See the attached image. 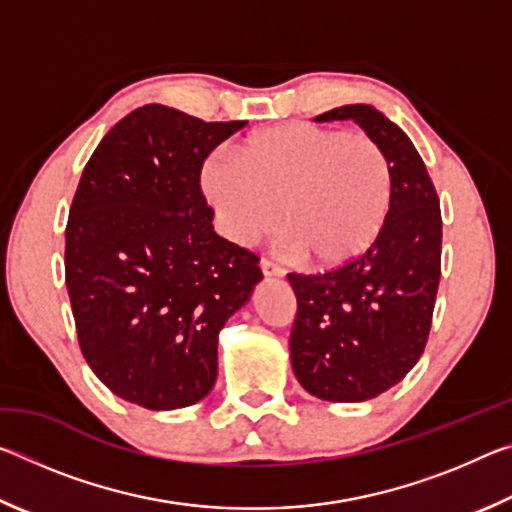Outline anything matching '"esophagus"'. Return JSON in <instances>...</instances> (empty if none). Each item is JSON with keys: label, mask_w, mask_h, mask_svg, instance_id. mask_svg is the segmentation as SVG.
Listing matches in <instances>:
<instances>
[{"label": "esophagus", "mask_w": 512, "mask_h": 512, "mask_svg": "<svg viewBox=\"0 0 512 512\" xmlns=\"http://www.w3.org/2000/svg\"><path fill=\"white\" fill-rule=\"evenodd\" d=\"M259 266H262V273L266 277H280V275H284V268L280 264H275L273 259H268V257H262V262H259Z\"/></svg>", "instance_id": "esophagus-1"}]
</instances>
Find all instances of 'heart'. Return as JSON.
<instances>
[{
	"label": "heart",
	"mask_w": 512,
	"mask_h": 512,
	"mask_svg": "<svg viewBox=\"0 0 512 512\" xmlns=\"http://www.w3.org/2000/svg\"><path fill=\"white\" fill-rule=\"evenodd\" d=\"M203 189L232 241L266 235L280 216L293 253L336 268L366 253L384 228L391 162L366 133L284 124L250 135L235 158L207 160Z\"/></svg>",
	"instance_id": "heart-1"
}]
</instances>
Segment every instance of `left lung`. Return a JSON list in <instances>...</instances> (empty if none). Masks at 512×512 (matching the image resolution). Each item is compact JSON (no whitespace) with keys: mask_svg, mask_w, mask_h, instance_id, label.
I'll return each instance as SVG.
<instances>
[{"mask_svg":"<svg viewBox=\"0 0 512 512\" xmlns=\"http://www.w3.org/2000/svg\"><path fill=\"white\" fill-rule=\"evenodd\" d=\"M316 121L350 119L391 162V207L366 253L325 273H289L296 293L291 363L305 391L363 402L406 377L429 339L440 282L443 216L427 167L400 126L363 103Z\"/></svg>","mask_w":512,"mask_h":512,"instance_id":"left-lung-1","label":"left lung"}]
</instances>
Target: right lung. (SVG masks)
Instances as JSON below:
<instances>
[{
    "label": "right lung",
    "mask_w": 512,
    "mask_h": 512,
    "mask_svg": "<svg viewBox=\"0 0 512 512\" xmlns=\"http://www.w3.org/2000/svg\"><path fill=\"white\" fill-rule=\"evenodd\" d=\"M246 121L149 103L103 137L65 228V284L88 366L121 400L183 409L212 391L219 332L262 280L214 232L201 171Z\"/></svg>",
    "instance_id": "1"
}]
</instances>
